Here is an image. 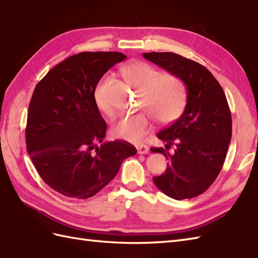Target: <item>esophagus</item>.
Masks as SVG:
<instances>
[{
  "mask_svg": "<svg viewBox=\"0 0 258 258\" xmlns=\"http://www.w3.org/2000/svg\"><path fill=\"white\" fill-rule=\"evenodd\" d=\"M137 150L139 154H147L149 152V148L147 146H143V144H141V146H138Z\"/></svg>",
  "mask_w": 258,
  "mask_h": 258,
  "instance_id": "obj_1",
  "label": "esophagus"
}]
</instances>
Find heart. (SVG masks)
Returning a JSON list of instances; mask_svg holds the SVG:
<instances>
[{
	"instance_id": "heart-1",
	"label": "heart",
	"mask_w": 258,
	"mask_h": 258,
	"mask_svg": "<svg viewBox=\"0 0 258 258\" xmlns=\"http://www.w3.org/2000/svg\"><path fill=\"white\" fill-rule=\"evenodd\" d=\"M125 82L140 92L142 107L160 122H169L180 116L186 105L184 82L177 75L162 74L159 69L148 62L136 61L121 68ZM108 78L104 77L94 91V102L106 116L114 111L105 102L104 92ZM151 128V120L146 114L125 115L111 125V134L129 142H139Z\"/></svg>"
}]
</instances>
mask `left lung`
Wrapping results in <instances>:
<instances>
[{"label":"left lung","instance_id":"8db88e82","mask_svg":"<svg viewBox=\"0 0 258 258\" xmlns=\"http://www.w3.org/2000/svg\"><path fill=\"white\" fill-rule=\"evenodd\" d=\"M147 60L177 75L187 90L186 108L176 121L156 135L173 155L153 148L168 160L165 173L153 177L155 186L176 200L190 199L211 186L221 171L232 137L227 97L211 72L198 62L173 52L143 53Z\"/></svg>","mask_w":258,"mask_h":258}]
</instances>
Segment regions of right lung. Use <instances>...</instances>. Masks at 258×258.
Listing matches in <instances>:
<instances>
[{"label":"right lung","instance_id":"right-lung-1","mask_svg":"<svg viewBox=\"0 0 258 258\" xmlns=\"http://www.w3.org/2000/svg\"><path fill=\"white\" fill-rule=\"evenodd\" d=\"M125 58L116 51L73 54L35 87L25 131L27 152L43 181L63 196H94L137 153L128 142L103 143L107 124L94 102L99 80Z\"/></svg>","mask_w":258,"mask_h":258}]
</instances>
